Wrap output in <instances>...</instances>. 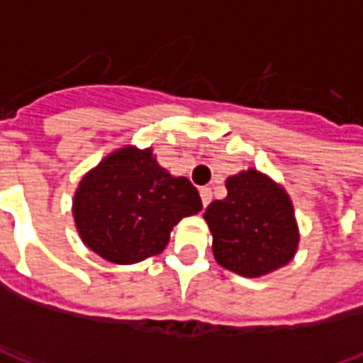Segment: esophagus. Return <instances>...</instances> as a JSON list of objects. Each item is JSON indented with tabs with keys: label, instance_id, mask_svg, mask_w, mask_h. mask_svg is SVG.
<instances>
[{
	"label": "esophagus",
	"instance_id": "1",
	"mask_svg": "<svg viewBox=\"0 0 363 363\" xmlns=\"http://www.w3.org/2000/svg\"><path fill=\"white\" fill-rule=\"evenodd\" d=\"M200 198H202V206H208L210 202H212V190L208 189V186H202L200 189Z\"/></svg>",
	"mask_w": 363,
	"mask_h": 363
}]
</instances>
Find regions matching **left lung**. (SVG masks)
Masks as SVG:
<instances>
[{"instance_id": "1", "label": "left lung", "mask_w": 363, "mask_h": 363, "mask_svg": "<svg viewBox=\"0 0 363 363\" xmlns=\"http://www.w3.org/2000/svg\"><path fill=\"white\" fill-rule=\"evenodd\" d=\"M225 186L228 196L213 200L204 213L216 260L247 278L288 264L299 235L286 190L255 169L229 177Z\"/></svg>"}]
</instances>
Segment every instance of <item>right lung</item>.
<instances>
[{
  "label": "right lung",
  "instance_id": "add662e5",
  "mask_svg": "<svg viewBox=\"0 0 363 363\" xmlns=\"http://www.w3.org/2000/svg\"><path fill=\"white\" fill-rule=\"evenodd\" d=\"M202 210L192 182L171 177L151 150L122 147L83 177L74 218L83 243L104 260L134 264L159 255L171 229Z\"/></svg>",
  "mask_w": 363,
  "mask_h": 363
}]
</instances>
